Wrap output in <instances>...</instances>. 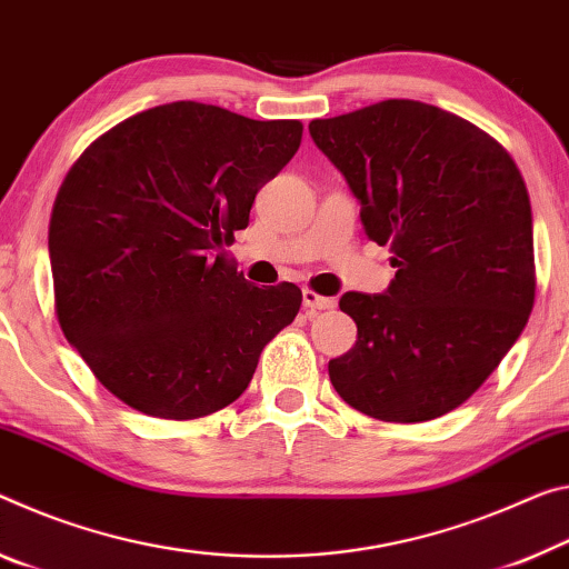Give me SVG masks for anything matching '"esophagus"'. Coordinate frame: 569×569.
I'll use <instances>...</instances> for the list:
<instances>
[{
	"label": "esophagus",
	"instance_id": "34e87169",
	"mask_svg": "<svg viewBox=\"0 0 569 569\" xmlns=\"http://www.w3.org/2000/svg\"><path fill=\"white\" fill-rule=\"evenodd\" d=\"M303 306L306 311H327V309H333V299H329V296H321L317 291H311V288H306L303 291Z\"/></svg>",
	"mask_w": 569,
	"mask_h": 569
}]
</instances>
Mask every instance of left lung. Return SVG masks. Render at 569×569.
Returning a JSON list of instances; mask_svg holds the SVG:
<instances>
[{"mask_svg": "<svg viewBox=\"0 0 569 569\" xmlns=\"http://www.w3.org/2000/svg\"><path fill=\"white\" fill-rule=\"evenodd\" d=\"M309 131L398 268L385 293L339 299L357 345L329 362L333 390L385 422L440 418L499 367L535 306L525 179L479 126L420 101L392 98Z\"/></svg>", "mask_w": 569, "mask_h": 569, "instance_id": "8db88e82", "label": "left lung"}]
</instances>
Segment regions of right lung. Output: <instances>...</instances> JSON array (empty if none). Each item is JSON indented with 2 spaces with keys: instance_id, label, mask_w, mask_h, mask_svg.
<instances>
[{
  "instance_id": "obj_1",
  "label": "right lung",
  "mask_w": 569,
  "mask_h": 569,
  "mask_svg": "<svg viewBox=\"0 0 569 569\" xmlns=\"http://www.w3.org/2000/svg\"><path fill=\"white\" fill-rule=\"evenodd\" d=\"M301 133L177 101L113 126L70 167L48 236L56 313L129 408L164 420L228 408L296 319L301 288L252 286L224 246Z\"/></svg>"
}]
</instances>
